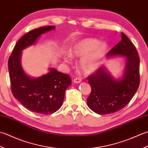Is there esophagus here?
<instances>
[{"instance_id": "esophagus-1", "label": "esophagus", "mask_w": 148, "mask_h": 148, "mask_svg": "<svg viewBox=\"0 0 148 148\" xmlns=\"http://www.w3.org/2000/svg\"><path fill=\"white\" fill-rule=\"evenodd\" d=\"M81 82H82V79H81L80 78H79V77H77V78H74V80H73V82H75V83H80Z\"/></svg>"}]
</instances>
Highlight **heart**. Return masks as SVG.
<instances>
[{
    "label": "heart",
    "mask_w": 148,
    "mask_h": 148,
    "mask_svg": "<svg viewBox=\"0 0 148 148\" xmlns=\"http://www.w3.org/2000/svg\"><path fill=\"white\" fill-rule=\"evenodd\" d=\"M108 45L95 38L84 39L75 43L70 50L71 56L84 57L80 61V67L86 73H91L96 70L99 61L106 54ZM70 56L65 57L66 62L70 61Z\"/></svg>",
    "instance_id": "1"
}]
</instances>
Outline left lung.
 I'll use <instances>...</instances> for the list:
<instances>
[{"label": "left lung", "instance_id": "8db88e82", "mask_svg": "<svg viewBox=\"0 0 148 148\" xmlns=\"http://www.w3.org/2000/svg\"><path fill=\"white\" fill-rule=\"evenodd\" d=\"M122 40L107 53V56L126 57L124 76L117 80L100 67L87 77L91 92L87 99L88 107L100 115L112 114L129 103L140 84V58L136 48L124 33Z\"/></svg>", "mask_w": 148, "mask_h": 148}]
</instances>
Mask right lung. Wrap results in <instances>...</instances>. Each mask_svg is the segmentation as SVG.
<instances>
[{"label":"right lung","instance_id":"right-lung-1","mask_svg":"<svg viewBox=\"0 0 148 148\" xmlns=\"http://www.w3.org/2000/svg\"><path fill=\"white\" fill-rule=\"evenodd\" d=\"M55 28L54 26L42 27L26 33L17 41L8 60L11 89L14 97L28 110L45 115L56 112L61 107L66 90L71 84V78L54 68L37 78L28 77L20 64L21 51L34 44L41 34Z\"/></svg>","mask_w":148,"mask_h":148}]
</instances>
